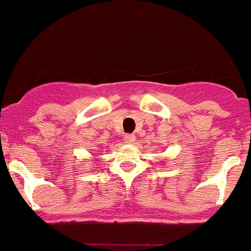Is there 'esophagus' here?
<instances>
[{
	"instance_id": "esophagus-1",
	"label": "esophagus",
	"mask_w": 251,
	"mask_h": 251,
	"mask_svg": "<svg viewBox=\"0 0 251 251\" xmlns=\"http://www.w3.org/2000/svg\"><path fill=\"white\" fill-rule=\"evenodd\" d=\"M124 138H126V141H127L128 144H133L136 140V136L135 135H126L124 136Z\"/></svg>"
}]
</instances>
